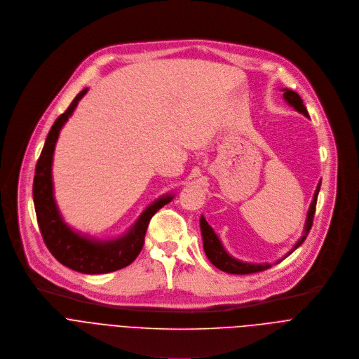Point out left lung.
<instances>
[{
    "label": "left lung",
    "mask_w": 359,
    "mask_h": 359,
    "mask_svg": "<svg viewBox=\"0 0 359 359\" xmlns=\"http://www.w3.org/2000/svg\"><path fill=\"white\" fill-rule=\"evenodd\" d=\"M284 93H283V99L285 100V103H287L289 106H292L296 111L304 114L306 117H309V111L302 100V97L294 92V90H290V89H281ZM320 187H321V181L318 182L317 188H316V192H314V196H313V201L310 203V208H309V212H307V218H306V225H304V231H303V235L302 238L293 245V248L284 255L283 259L287 257L289 255H292L307 238L311 226H313V218H314V212H316V203H317V196H318V192H320ZM199 226H201V233H202V241H203V250H205V255L208 256V259L210 260V263L218 267L219 270L222 271H226V273H231V274H250V273H257V271H263L269 267H271L273 264L271 263H248V262H243V260H239L236 257H233L232 255H229L225 249V246L222 245L219 236L215 233V231L212 229V226L206 222V219L203 218V215H201V219H199ZM283 259H278L276 263L281 262Z\"/></svg>",
    "instance_id": "obj_1"
}]
</instances>
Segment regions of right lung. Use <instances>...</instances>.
I'll return each instance as SVG.
<instances>
[{
  "label": "right lung",
  "mask_w": 359,
  "mask_h": 359,
  "mask_svg": "<svg viewBox=\"0 0 359 359\" xmlns=\"http://www.w3.org/2000/svg\"><path fill=\"white\" fill-rule=\"evenodd\" d=\"M85 88L60 114L48 133L45 146L36 163L34 177V205L43 242L53 257L63 266L85 274H103L120 270L138 256L144 245V236L154 213L174 199V194H165L149 205L138 219L120 236L113 239H96L70 228L57 208L53 195L52 163L59 133L69 117L74 114L81 99L88 93Z\"/></svg>",
  "instance_id": "add662e5"
}]
</instances>
